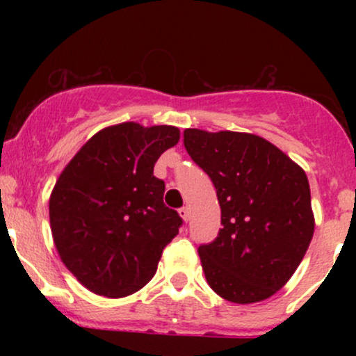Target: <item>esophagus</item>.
Instances as JSON below:
<instances>
[{
	"label": "esophagus",
	"instance_id": "obj_1",
	"mask_svg": "<svg viewBox=\"0 0 356 356\" xmlns=\"http://www.w3.org/2000/svg\"><path fill=\"white\" fill-rule=\"evenodd\" d=\"M179 216H181V218L186 220H189V218H191V212H189V209H187V207H182V209H179Z\"/></svg>",
	"mask_w": 356,
	"mask_h": 356
}]
</instances>
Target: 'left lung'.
I'll list each match as a JSON object with an SVG mask.
<instances>
[{"label": "left lung", "mask_w": 356, "mask_h": 356, "mask_svg": "<svg viewBox=\"0 0 356 356\" xmlns=\"http://www.w3.org/2000/svg\"><path fill=\"white\" fill-rule=\"evenodd\" d=\"M184 145L220 206L222 229L199 246L207 283L231 303L268 300L295 275L313 238L305 170L254 134L186 129Z\"/></svg>", "instance_id": "left-lung-1"}]
</instances>
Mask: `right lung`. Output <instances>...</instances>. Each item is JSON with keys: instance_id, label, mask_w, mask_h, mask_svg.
Listing matches in <instances>:
<instances>
[{"instance_id": "1", "label": "right lung", "mask_w": 356, "mask_h": 356, "mask_svg": "<svg viewBox=\"0 0 356 356\" xmlns=\"http://www.w3.org/2000/svg\"><path fill=\"white\" fill-rule=\"evenodd\" d=\"M181 138L172 125H110L56 179L50 227L61 263L88 291L124 298L152 280L182 219L164 204L157 159Z\"/></svg>"}]
</instances>
